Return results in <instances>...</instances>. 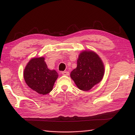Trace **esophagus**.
<instances>
[{"label":"esophagus","instance_id":"obj_1","mask_svg":"<svg viewBox=\"0 0 135 135\" xmlns=\"http://www.w3.org/2000/svg\"><path fill=\"white\" fill-rule=\"evenodd\" d=\"M62 74L63 75H69V73L68 72V71H63V72H62Z\"/></svg>","mask_w":135,"mask_h":135}]
</instances>
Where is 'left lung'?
<instances>
[{"label":"left lung","mask_w":135,"mask_h":135,"mask_svg":"<svg viewBox=\"0 0 135 135\" xmlns=\"http://www.w3.org/2000/svg\"><path fill=\"white\" fill-rule=\"evenodd\" d=\"M104 66L100 57L93 51L85 50L80 53L77 67L70 76L80 90L88 91L102 81Z\"/></svg>","instance_id":"1"}]
</instances>
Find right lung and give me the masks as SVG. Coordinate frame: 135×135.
Here are the masks:
<instances>
[{
	"instance_id": "1",
	"label": "right lung",
	"mask_w": 135,
	"mask_h": 135,
	"mask_svg": "<svg viewBox=\"0 0 135 135\" xmlns=\"http://www.w3.org/2000/svg\"><path fill=\"white\" fill-rule=\"evenodd\" d=\"M58 76L55 70H50L47 68L43 57L31 59L24 71V78L27 85L43 95L52 90Z\"/></svg>"
}]
</instances>
